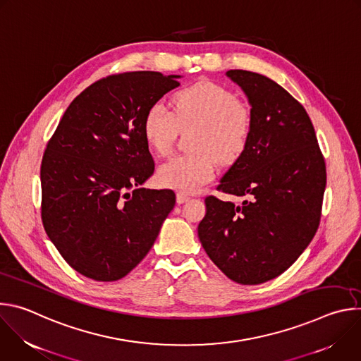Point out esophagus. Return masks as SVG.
<instances>
[{"label": "esophagus", "mask_w": 361, "mask_h": 361, "mask_svg": "<svg viewBox=\"0 0 361 361\" xmlns=\"http://www.w3.org/2000/svg\"><path fill=\"white\" fill-rule=\"evenodd\" d=\"M190 200V195H187L185 192H177V202L178 204H183V202H185V201H188Z\"/></svg>", "instance_id": "obj_1"}]
</instances>
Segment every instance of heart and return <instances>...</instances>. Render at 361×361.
Listing matches in <instances>:
<instances>
[{
	"instance_id": "b5f03b06",
	"label": "heart",
	"mask_w": 361,
	"mask_h": 361,
	"mask_svg": "<svg viewBox=\"0 0 361 361\" xmlns=\"http://www.w3.org/2000/svg\"><path fill=\"white\" fill-rule=\"evenodd\" d=\"M200 124L194 148L163 163L157 171L161 185L194 192L213 180L217 159L231 163L245 149L251 128V110L235 94L212 81H198L173 97V111L161 101L147 110L142 131L149 148L167 156L178 128Z\"/></svg>"
}]
</instances>
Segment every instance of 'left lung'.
I'll return each instance as SVG.
<instances>
[{
	"label": "left lung",
	"mask_w": 361,
	"mask_h": 361,
	"mask_svg": "<svg viewBox=\"0 0 361 361\" xmlns=\"http://www.w3.org/2000/svg\"><path fill=\"white\" fill-rule=\"evenodd\" d=\"M248 98V144L217 190L244 197L240 205L205 198L198 238L233 281L262 284L284 273L313 240L322 217L326 163L310 117L266 75L226 73Z\"/></svg>",
	"instance_id": "1"
}]
</instances>
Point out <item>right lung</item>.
Wrapping results in <instances>:
<instances>
[{
    "label": "right lung",
    "mask_w": 361,
    "mask_h": 361,
    "mask_svg": "<svg viewBox=\"0 0 361 361\" xmlns=\"http://www.w3.org/2000/svg\"><path fill=\"white\" fill-rule=\"evenodd\" d=\"M180 75L133 71L87 87L66 110L41 163V219L63 259L95 281L127 276L174 209L171 190L141 185L154 173L147 110Z\"/></svg>",
    "instance_id": "right-lung-1"
}]
</instances>
